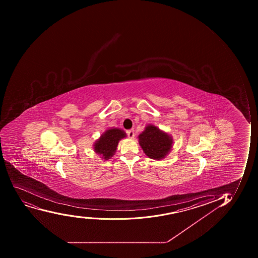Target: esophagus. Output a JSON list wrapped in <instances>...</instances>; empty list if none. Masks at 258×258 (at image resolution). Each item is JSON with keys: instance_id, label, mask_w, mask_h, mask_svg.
I'll return each instance as SVG.
<instances>
[{"instance_id": "1", "label": "esophagus", "mask_w": 258, "mask_h": 258, "mask_svg": "<svg viewBox=\"0 0 258 258\" xmlns=\"http://www.w3.org/2000/svg\"><path fill=\"white\" fill-rule=\"evenodd\" d=\"M127 136L131 139H133L135 137V131L133 130L127 131Z\"/></svg>"}]
</instances>
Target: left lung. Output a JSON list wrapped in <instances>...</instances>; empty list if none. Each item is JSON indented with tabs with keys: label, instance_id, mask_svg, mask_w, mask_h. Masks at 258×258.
I'll return each mask as SVG.
<instances>
[{
	"label": "left lung",
	"instance_id": "obj_1",
	"mask_svg": "<svg viewBox=\"0 0 258 258\" xmlns=\"http://www.w3.org/2000/svg\"><path fill=\"white\" fill-rule=\"evenodd\" d=\"M138 138L145 154L154 160L165 158L172 148V137L155 125H147Z\"/></svg>",
	"mask_w": 258,
	"mask_h": 258
}]
</instances>
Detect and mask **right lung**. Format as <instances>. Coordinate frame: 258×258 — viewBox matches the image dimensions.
<instances>
[{
    "label": "right lung",
    "mask_w": 258,
    "mask_h": 258,
    "mask_svg": "<svg viewBox=\"0 0 258 258\" xmlns=\"http://www.w3.org/2000/svg\"><path fill=\"white\" fill-rule=\"evenodd\" d=\"M126 137V133L121 128L111 127L105 131L95 142L93 149L104 161L109 160L114 155L118 142Z\"/></svg>",
    "instance_id": "1"
}]
</instances>
